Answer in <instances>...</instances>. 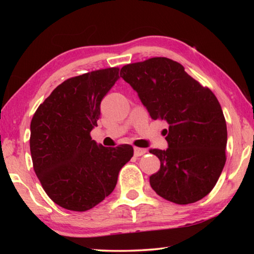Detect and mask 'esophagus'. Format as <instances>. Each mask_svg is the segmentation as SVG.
I'll use <instances>...</instances> for the list:
<instances>
[{
    "label": "esophagus",
    "instance_id": "34e87169",
    "mask_svg": "<svg viewBox=\"0 0 254 254\" xmlns=\"http://www.w3.org/2000/svg\"><path fill=\"white\" fill-rule=\"evenodd\" d=\"M147 152V150L142 149V148H134V156L135 157H140V156H143V154Z\"/></svg>",
    "mask_w": 254,
    "mask_h": 254
}]
</instances>
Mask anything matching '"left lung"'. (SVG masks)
Returning a JSON list of instances; mask_svg holds the SVG:
<instances>
[{
  "mask_svg": "<svg viewBox=\"0 0 254 254\" xmlns=\"http://www.w3.org/2000/svg\"><path fill=\"white\" fill-rule=\"evenodd\" d=\"M121 74L151 119L169 124L168 149L150 150L160 160V169L150 176L152 189L179 205L201 199L216 185L226 161V122L216 96L169 58L128 64Z\"/></svg>",
  "mask_w": 254,
  "mask_h": 254,
  "instance_id": "8db88e82",
  "label": "left lung"
}]
</instances>
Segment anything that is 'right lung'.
<instances>
[{
	"label": "right lung",
	"instance_id": "add662e5",
	"mask_svg": "<svg viewBox=\"0 0 254 254\" xmlns=\"http://www.w3.org/2000/svg\"><path fill=\"white\" fill-rule=\"evenodd\" d=\"M112 67L71 77L56 87L31 120L33 169L47 195L63 208L85 212L114 190L132 145L106 148L92 140L101 102L120 76Z\"/></svg>",
	"mask_w": 254,
	"mask_h": 254
}]
</instances>
